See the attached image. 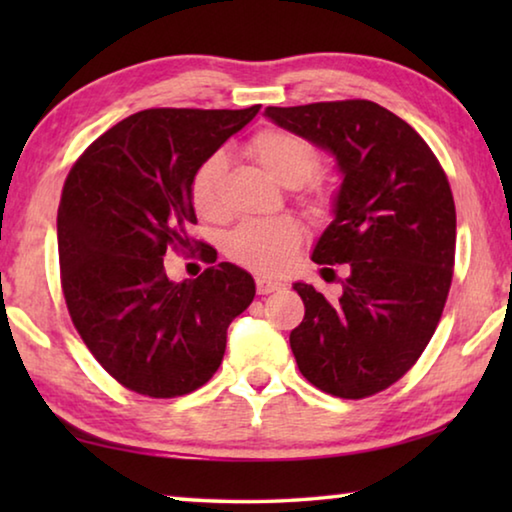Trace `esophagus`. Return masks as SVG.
<instances>
[{
	"label": "esophagus",
	"mask_w": 512,
	"mask_h": 512,
	"mask_svg": "<svg viewBox=\"0 0 512 512\" xmlns=\"http://www.w3.org/2000/svg\"><path fill=\"white\" fill-rule=\"evenodd\" d=\"M284 284L271 280V277H257V293L259 296H268V293H275V291H282Z\"/></svg>",
	"instance_id": "obj_1"
}]
</instances>
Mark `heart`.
<instances>
[{"label": "heart", "instance_id": "b5f03b06", "mask_svg": "<svg viewBox=\"0 0 512 512\" xmlns=\"http://www.w3.org/2000/svg\"><path fill=\"white\" fill-rule=\"evenodd\" d=\"M248 153L275 183L284 187H298L316 171L318 153L307 140L296 133L266 128L257 133L248 144ZM225 171V158L214 153L192 178V203L205 219H214L221 212L219 187ZM327 196L318 192L314 207H325ZM300 248V230L291 221H246L232 232L228 239V253L250 271L277 275L287 271Z\"/></svg>", "mask_w": 512, "mask_h": 512}]
</instances>
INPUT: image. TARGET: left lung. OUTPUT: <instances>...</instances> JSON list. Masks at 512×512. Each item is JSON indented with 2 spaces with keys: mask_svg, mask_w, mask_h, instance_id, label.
Wrapping results in <instances>:
<instances>
[{
  "mask_svg": "<svg viewBox=\"0 0 512 512\" xmlns=\"http://www.w3.org/2000/svg\"><path fill=\"white\" fill-rule=\"evenodd\" d=\"M264 117L327 151L341 176L311 259L350 273L336 300L293 284L305 302L293 357L320 391L375 395L418 361L443 314L456 248L447 176L427 142L379 103L268 106Z\"/></svg>",
  "mask_w": 512,
  "mask_h": 512,
  "instance_id": "obj_1",
  "label": "left lung"
}]
</instances>
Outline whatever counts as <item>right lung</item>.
I'll return each mask as SVG.
<instances>
[{
	"label": "right lung",
	"mask_w": 512,
	"mask_h": 512,
	"mask_svg": "<svg viewBox=\"0 0 512 512\" xmlns=\"http://www.w3.org/2000/svg\"><path fill=\"white\" fill-rule=\"evenodd\" d=\"M257 112H135L65 180L58 257L69 316L94 359L135 393L176 397L210 381L230 323L255 298L253 275L235 264L173 282L162 257L189 244L196 169Z\"/></svg>",
	"instance_id": "add662e5"
}]
</instances>
